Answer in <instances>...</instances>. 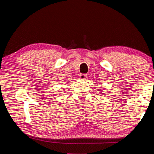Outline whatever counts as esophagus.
<instances>
[{"label": "esophagus", "instance_id": "obj_1", "mask_svg": "<svg viewBox=\"0 0 154 154\" xmlns=\"http://www.w3.org/2000/svg\"><path fill=\"white\" fill-rule=\"evenodd\" d=\"M79 78H80V79H82V80H85L87 78V75L85 74H82L79 76Z\"/></svg>", "mask_w": 154, "mask_h": 154}]
</instances>
